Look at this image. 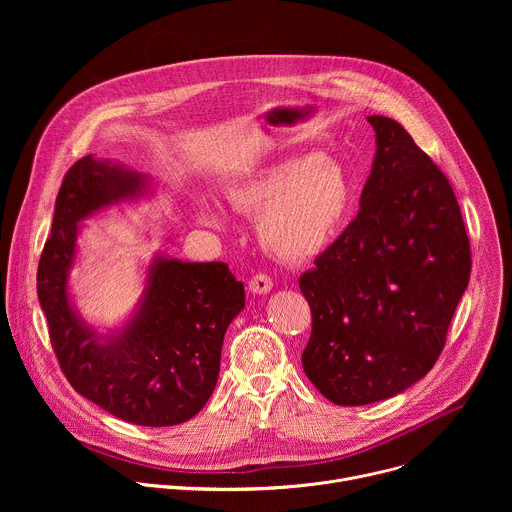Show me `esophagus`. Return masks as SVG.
<instances>
[{"label": "esophagus", "instance_id": "34e87169", "mask_svg": "<svg viewBox=\"0 0 512 512\" xmlns=\"http://www.w3.org/2000/svg\"><path fill=\"white\" fill-rule=\"evenodd\" d=\"M271 287H273V283H271V277L267 273H255L249 279V289L253 291V294H267Z\"/></svg>", "mask_w": 512, "mask_h": 512}]
</instances>
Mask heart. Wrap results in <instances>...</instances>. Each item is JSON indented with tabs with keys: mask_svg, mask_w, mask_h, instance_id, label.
<instances>
[{
	"mask_svg": "<svg viewBox=\"0 0 512 512\" xmlns=\"http://www.w3.org/2000/svg\"><path fill=\"white\" fill-rule=\"evenodd\" d=\"M229 202L247 214H259V237L275 257L298 263L318 255L336 237L352 202L344 168L316 154L261 168L229 188ZM202 221L227 223L223 208L202 198Z\"/></svg>",
	"mask_w": 512,
	"mask_h": 512,
	"instance_id": "1",
	"label": "heart"
}]
</instances>
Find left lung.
<instances>
[{
    "mask_svg": "<svg viewBox=\"0 0 512 512\" xmlns=\"http://www.w3.org/2000/svg\"><path fill=\"white\" fill-rule=\"evenodd\" d=\"M377 133L360 210L300 277L312 310L304 373L336 405L389 399L440 358L472 253L456 194L405 127Z\"/></svg>",
    "mask_w": 512,
    "mask_h": 512,
    "instance_id": "left-lung-1",
    "label": "left lung"
}]
</instances>
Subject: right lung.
<instances>
[{"mask_svg": "<svg viewBox=\"0 0 512 512\" xmlns=\"http://www.w3.org/2000/svg\"><path fill=\"white\" fill-rule=\"evenodd\" d=\"M141 190L139 174L93 156L70 166L38 263V300L72 389L123 421L166 427L194 417L212 395L223 338L245 306V287L223 261L160 257L133 322L117 338L99 342L101 336L72 312L66 294L77 223Z\"/></svg>", "mask_w": 512, "mask_h": 512, "instance_id": "right-lung-1", "label": "right lung"}]
</instances>
